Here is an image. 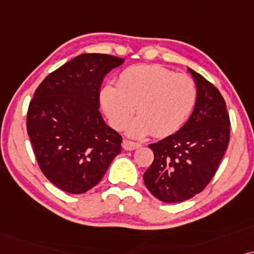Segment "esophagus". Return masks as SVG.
Here are the masks:
<instances>
[{"mask_svg": "<svg viewBox=\"0 0 254 254\" xmlns=\"http://www.w3.org/2000/svg\"><path fill=\"white\" fill-rule=\"evenodd\" d=\"M141 145L139 143H136V141H132V140H129V139H124L123 140V148L127 151H132V150H136V148L140 147Z\"/></svg>", "mask_w": 254, "mask_h": 254, "instance_id": "1", "label": "esophagus"}]
</instances>
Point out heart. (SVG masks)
I'll use <instances>...</instances> for the list:
<instances>
[{
    "label": "heart",
    "mask_w": 254,
    "mask_h": 254,
    "mask_svg": "<svg viewBox=\"0 0 254 254\" xmlns=\"http://www.w3.org/2000/svg\"><path fill=\"white\" fill-rule=\"evenodd\" d=\"M197 99L194 80L158 65L132 66L121 73L117 86L108 83L100 94L101 104L111 125L129 127L132 137L152 132L164 137L180 129L190 116Z\"/></svg>",
    "instance_id": "b5f03b06"
}]
</instances>
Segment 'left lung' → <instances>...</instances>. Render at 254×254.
<instances>
[{"instance_id": "obj_1", "label": "left lung", "mask_w": 254, "mask_h": 254, "mask_svg": "<svg viewBox=\"0 0 254 254\" xmlns=\"http://www.w3.org/2000/svg\"><path fill=\"white\" fill-rule=\"evenodd\" d=\"M197 87L191 116L178 132L150 144L154 160L144 173L152 195L166 203L194 197L218 170L230 140L225 101L214 84L188 68Z\"/></svg>"}]
</instances>
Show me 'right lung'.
<instances>
[{
    "mask_svg": "<svg viewBox=\"0 0 254 254\" xmlns=\"http://www.w3.org/2000/svg\"><path fill=\"white\" fill-rule=\"evenodd\" d=\"M124 59L84 53L49 74L30 101L26 130L40 171L69 194L96 186L121 153L122 137L104 123L100 89Z\"/></svg>",
    "mask_w": 254,
    "mask_h": 254,
    "instance_id": "obj_1",
    "label": "right lung"
}]
</instances>
